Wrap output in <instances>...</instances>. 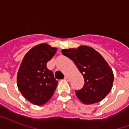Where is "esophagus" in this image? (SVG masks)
Segmentation results:
<instances>
[{"label": "esophagus", "instance_id": "1", "mask_svg": "<svg viewBox=\"0 0 129 129\" xmlns=\"http://www.w3.org/2000/svg\"><path fill=\"white\" fill-rule=\"evenodd\" d=\"M64 79L66 80V81H70V77H68V76H66L64 77Z\"/></svg>", "mask_w": 129, "mask_h": 129}]
</instances>
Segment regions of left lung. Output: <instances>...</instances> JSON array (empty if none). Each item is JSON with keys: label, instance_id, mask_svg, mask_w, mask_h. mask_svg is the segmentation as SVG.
Segmentation results:
<instances>
[{"label": "left lung", "instance_id": "obj_1", "mask_svg": "<svg viewBox=\"0 0 129 129\" xmlns=\"http://www.w3.org/2000/svg\"><path fill=\"white\" fill-rule=\"evenodd\" d=\"M61 52L75 63L84 77L83 88L75 90L79 100L86 104L102 101L111 91L114 79L113 70L103 56L85 45L77 49H64Z\"/></svg>", "mask_w": 129, "mask_h": 129}]
</instances>
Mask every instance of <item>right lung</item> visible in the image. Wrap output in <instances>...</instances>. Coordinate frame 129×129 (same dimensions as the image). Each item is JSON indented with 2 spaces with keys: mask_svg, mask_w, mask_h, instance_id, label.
<instances>
[{
  "mask_svg": "<svg viewBox=\"0 0 129 129\" xmlns=\"http://www.w3.org/2000/svg\"><path fill=\"white\" fill-rule=\"evenodd\" d=\"M56 52V48L46 43L37 45L25 55L20 66L17 75L18 89L35 105L48 102L56 89L58 81L46 66Z\"/></svg>",
  "mask_w": 129,
  "mask_h": 129,
  "instance_id": "1",
  "label": "right lung"
}]
</instances>
